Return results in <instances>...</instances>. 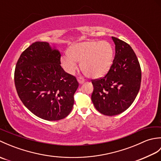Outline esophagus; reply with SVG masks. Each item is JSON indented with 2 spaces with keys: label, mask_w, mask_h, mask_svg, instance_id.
I'll use <instances>...</instances> for the list:
<instances>
[{
  "label": "esophagus",
  "mask_w": 161,
  "mask_h": 161,
  "mask_svg": "<svg viewBox=\"0 0 161 161\" xmlns=\"http://www.w3.org/2000/svg\"><path fill=\"white\" fill-rule=\"evenodd\" d=\"M77 81H78V82L80 83V84H82L84 81H85L84 80V79L83 78V77H77Z\"/></svg>",
  "instance_id": "esophagus-1"
}]
</instances>
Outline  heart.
I'll use <instances>...</instances> for the list:
<instances>
[{
	"label": "heart",
	"mask_w": 161,
	"mask_h": 161,
	"mask_svg": "<svg viewBox=\"0 0 161 161\" xmlns=\"http://www.w3.org/2000/svg\"><path fill=\"white\" fill-rule=\"evenodd\" d=\"M68 52L69 54H65L61 57L64 70L73 74L77 69V61H79L84 75L91 78H100L108 73L114 54L113 46L106 41L78 43L71 46Z\"/></svg>",
	"instance_id": "1"
}]
</instances>
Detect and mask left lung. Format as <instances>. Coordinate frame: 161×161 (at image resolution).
<instances>
[{
  "instance_id": "1",
  "label": "left lung",
  "mask_w": 161,
  "mask_h": 161,
  "mask_svg": "<svg viewBox=\"0 0 161 161\" xmlns=\"http://www.w3.org/2000/svg\"><path fill=\"white\" fill-rule=\"evenodd\" d=\"M111 38L115 54L110 70L103 77L91 80V100L99 112L108 116L121 114L131 105L141 88L142 76L131 47L116 37Z\"/></svg>"
}]
</instances>
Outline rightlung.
<instances>
[{
	"label": "right lung",
	"mask_w": 161,
	"mask_h": 161,
	"mask_svg": "<svg viewBox=\"0 0 161 161\" xmlns=\"http://www.w3.org/2000/svg\"><path fill=\"white\" fill-rule=\"evenodd\" d=\"M61 54L48 43L36 42L20 54L14 71L20 100L37 117L59 120L70 114L79 86L61 66Z\"/></svg>",
	"instance_id": "1"
}]
</instances>
